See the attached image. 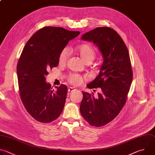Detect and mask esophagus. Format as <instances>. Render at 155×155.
<instances>
[{
  "label": "esophagus",
  "instance_id": "1",
  "mask_svg": "<svg viewBox=\"0 0 155 155\" xmlns=\"http://www.w3.org/2000/svg\"><path fill=\"white\" fill-rule=\"evenodd\" d=\"M75 90V88L72 87H69L68 88V91L69 92V93H71L72 91H74Z\"/></svg>",
  "mask_w": 155,
  "mask_h": 155
}]
</instances>
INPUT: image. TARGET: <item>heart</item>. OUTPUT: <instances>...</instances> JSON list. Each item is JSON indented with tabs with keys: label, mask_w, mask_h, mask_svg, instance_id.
I'll return each instance as SVG.
<instances>
[{
	"label": "heart",
	"mask_w": 155,
	"mask_h": 155,
	"mask_svg": "<svg viewBox=\"0 0 155 155\" xmlns=\"http://www.w3.org/2000/svg\"><path fill=\"white\" fill-rule=\"evenodd\" d=\"M78 54L80 55L82 60L85 62H91L96 56V51L94 48L87 44H84L77 49ZM69 56V51L67 48H64L60 53L59 56V64H65L68 60ZM83 78L77 74H71L68 77V81L70 83L74 85H80L83 81Z\"/></svg>",
	"instance_id": "heart-1"
}]
</instances>
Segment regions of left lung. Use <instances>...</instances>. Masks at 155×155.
I'll return each mask as SVG.
<instances>
[{"mask_svg":"<svg viewBox=\"0 0 155 155\" xmlns=\"http://www.w3.org/2000/svg\"><path fill=\"white\" fill-rule=\"evenodd\" d=\"M81 40L93 42L103 57L98 76L87 84L90 89L101 87L94 97L82 91L80 111L90 125L101 127L112 121L126 103L132 80L128 50L113 29L99 27L83 34Z\"/></svg>","mask_w":155,"mask_h":155,"instance_id":"1","label":"left lung"}]
</instances>
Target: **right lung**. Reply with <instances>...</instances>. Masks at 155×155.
<instances>
[{
    "label": "right lung",
    "mask_w": 155,
    "mask_h": 155,
    "mask_svg": "<svg viewBox=\"0 0 155 155\" xmlns=\"http://www.w3.org/2000/svg\"><path fill=\"white\" fill-rule=\"evenodd\" d=\"M59 27H45L28 41L17 64L20 97L28 112L37 121L48 123L61 114L68 87L52 89L45 77L59 64V56L69 40L80 34Z\"/></svg>",
    "instance_id": "obj_1"
}]
</instances>
